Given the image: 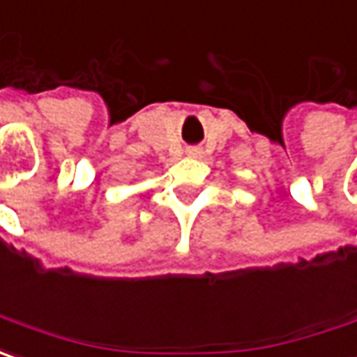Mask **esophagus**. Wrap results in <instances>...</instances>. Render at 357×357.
I'll use <instances>...</instances> for the list:
<instances>
[{
  "instance_id": "esophagus-1",
  "label": "esophagus",
  "mask_w": 357,
  "mask_h": 357,
  "mask_svg": "<svg viewBox=\"0 0 357 357\" xmlns=\"http://www.w3.org/2000/svg\"><path fill=\"white\" fill-rule=\"evenodd\" d=\"M186 153H188L190 157H200V155H202V151H200V149H197V146H192V149H188Z\"/></svg>"
}]
</instances>
